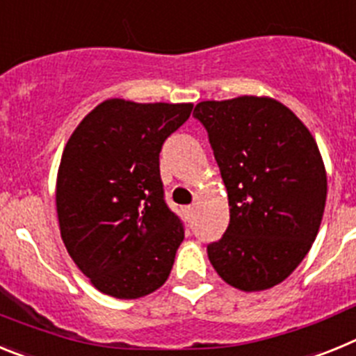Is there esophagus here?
<instances>
[{
  "label": "esophagus",
  "instance_id": "obj_1",
  "mask_svg": "<svg viewBox=\"0 0 356 356\" xmlns=\"http://www.w3.org/2000/svg\"><path fill=\"white\" fill-rule=\"evenodd\" d=\"M184 212H185V216H187L188 219H191V217H193V213H194V207H193V205L185 207V209H184Z\"/></svg>",
  "mask_w": 356,
  "mask_h": 356
}]
</instances>
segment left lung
Masks as SVG:
<instances>
[{"label":"left lung","mask_w":356,"mask_h":356,"mask_svg":"<svg viewBox=\"0 0 356 356\" xmlns=\"http://www.w3.org/2000/svg\"><path fill=\"white\" fill-rule=\"evenodd\" d=\"M194 118L228 193L229 225L207 246L226 284L244 292L282 284L312 248L326 203L319 147L292 110L273 97L201 102Z\"/></svg>","instance_id":"left-lung-1"}]
</instances>
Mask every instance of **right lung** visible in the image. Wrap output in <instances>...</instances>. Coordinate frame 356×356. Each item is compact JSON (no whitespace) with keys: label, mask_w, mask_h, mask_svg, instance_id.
Wrapping results in <instances>:
<instances>
[{"label":"right lung","mask_w":356,"mask_h":356,"mask_svg":"<svg viewBox=\"0 0 356 356\" xmlns=\"http://www.w3.org/2000/svg\"><path fill=\"white\" fill-rule=\"evenodd\" d=\"M193 103L106 99L69 137L56 176V213L67 253L90 284L119 300L162 287L184 241L163 201L162 144Z\"/></svg>","instance_id":"obj_1"}]
</instances>
